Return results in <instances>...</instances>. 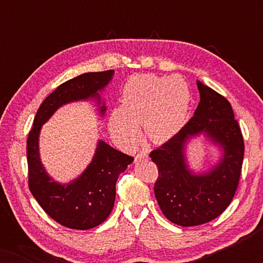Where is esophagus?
<instances>
[{
    "mask_svg": "<svg viewBox=\"0 0 263 263\" xmlns=\"http://www.w3.org/2000/svg\"><path fill=\"white\" fill-rule=\"evenodd\" d=\"M142 158H148V154H147L146 152H141V153H139L138 156H136L135 159L138 160V159H142Z\"/></svg>",
    "mask_w": 263,
    "mask_h": 263,
    "instance_id": "1",
    "label": "esophagus"
}]
</instances>
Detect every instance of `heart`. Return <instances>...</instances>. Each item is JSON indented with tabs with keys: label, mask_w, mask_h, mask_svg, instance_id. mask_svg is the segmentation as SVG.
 <instances>
[{
	"label": "heart",
	"mask_w": 263,
	"mask_h": 263,
	"mask_svg": "<svg viewBox=\"0 0 263 263\" xmlns=\"http://www.w3.org/2000/svg\"><path fill=\"white\" fill-rule=\"evenodd\" d=\"M189 109V86L181 75H134L123 86L121 107L111 112L109 128L128 148L139 142L140 125L151 141L164 143L183 128Z\"/></svg>",
	"instance_id": "1"
}]
</instances>
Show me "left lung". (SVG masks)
I'll return each mask as SVG.
<instances>
[{
    "label": "left lung",
    "mask_w": 263,
    "mask_h": 263,
    "mask_svg": "<svg viewBox=\"0 0 263 263\" xmlns=\"http://www.w3.org/2000/svg\"><path fill=\"white\" fill-rule=\"evenodd\" d=\"M200 103L194 116L149 157L159 177L154 195L163 214L179 226H196L219 217L235 196L244 156V141L229 100L196 81ZM206 136L222 157L208 172L190 168L186 147L193 138Z\"/></svg>",
    "instance_id": "1"
}]
</instances>
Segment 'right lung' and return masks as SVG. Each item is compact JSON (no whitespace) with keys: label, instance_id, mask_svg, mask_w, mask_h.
Listing matches in <instances>:
<instances>
[{"label":"right lung","instance_id":"1","mask_svg":"<svg viewBox=\"0 0 263 263\" xmlns=\"http://www.w3.org/2000/svg\"><path fill=\"white\" fill-rule=\"evenodd\" d=\"M115 70L85 73L60 85L46 97L35 114L33 128L27 138L28 188L32 195L59 224L74 230H89L109 217L116 197V182L134 158L99 140L91 163L69 183L53 181L42 164L39 134L43 124L66 104L96 100L99 115L106 106L100 93L112 80Z\"/></svg>","mask_w":263,"mask_h":263}]
</instances>
